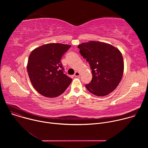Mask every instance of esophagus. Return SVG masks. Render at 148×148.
Listing matches in <instances>:
<instances>
[{
	"label": "esophagus",
	"instance_id": "1",
	"mask_svg": "<svg viewBox=\"0 0 148 148\" xmlns=\"http://www.w3.org/2000/svg\"><path fill=\"white\" fill-rule=\"evenodd\" d=\"M74 76L75 77H79L80 76V73L78 71H75V73L74 74Z\"/></svg>",
	"mask_w": 148,
	"mask_h": 148
}]
</instances>
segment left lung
Returning a JSON list of instances; mask_svg holds the SVG:
<instances>
[{
    "label": "left lung",
    "mask_w": 148,
    "mask_h": 148,
    "mask_svg": "<svg viewBox=\"0 0 148 148\" xmlns=\"http://www.w3.org/2000/svg\"><path fill=\"white\" fill-rule=\"evenodd\" d=\"M81 55L89 62L92 78L87 89L95 95L102 97L112 92L119 85L124 69L121 51L112 45L90 41L78 46Z\"/></svg>",
    "instance_id": "left-lung-1"
}]
</instances>
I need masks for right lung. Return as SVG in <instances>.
Instances as JSON below:
<instances>
[{
  "mask_svg": "<svg viewBox=\"0 0 148 148\" xmlns=\"http://www.w3.org/2000/svg\"><path fill=\"white\" fill-rule=\"evenodd\" d=\"M71 46L49 43L33 50L29 57L27 70L34 89L49 98L57 97L69 87L72 79L63 73L61 58Z\"/></svg>",
  "mask_w": 148,
  "mask_h": 148,
  "instance_id": "right-lung-1",
  "label": "right lung"
}]
</instances>
